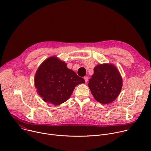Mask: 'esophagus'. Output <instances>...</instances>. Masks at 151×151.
<instances>
[{
    "label": "esophagus",
    "mask_w": 151,
    "mask_h": 151,
    "mask_svg": "<svg viewBox=\"0 0 151 151\" xmlns=\"http://www.w3.org/2000/svg\"><path fill=\"white\" fill-rule=\"evenodd\" d=\"M83 78H84V79H85V82L87 83V82H88V78H88V76H85Z\"/></svg>",
    "instance_id": "34e87169"
}]
</instances>
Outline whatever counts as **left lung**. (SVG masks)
I'll list each match as a JSON object with an SVG mask.
<instances>
[{
	"label": "left lung",
	"instance_id": "obj_1",
	"mask_svg": "<svg viewBox=\"0 0 151 151\" xmlns=\"http://www.w3.org/2000/svg\"><path fill=\"white\" fill-rule=\"evenodd\" d=\"M94 98L101 104H109L119 96L122 87L121 75L112 64H100L88 84Z\"/></svg>",
	"mask_w": 151,
	"mask_h": 151
}]
</instances>
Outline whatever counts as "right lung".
<instances>
[{"mask_svg":"<svg viewBox=\"0 0 151 151\" xmlns=\"http://www.w3.org/2000/svg\"><path fill=\"white\" fill-rule=\"evenodd\" d=\"M85 80L67 68V64L55 56L46 59L35 76V86L45 102L57 106L67 101L76 86Z\"/></svg>","mask_w":151,"mask_h":151,"instance_id":"obj_1","label":"right lung"}]
</instances>
